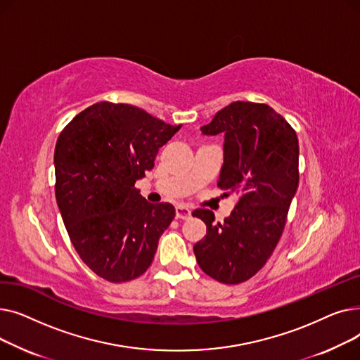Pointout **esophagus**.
Wrapping results in <instances>:
<instances>
[{"label": "esophagus", "instance_id": "esophagus-1", "mask_svg": "<svg viewBox=\"0 0 360 360\" xmlns=\"http://www.w3.org/2000/svg\"><path fill=\"white\" fill-rule=\"evenodd\" d=\"M175 213H176V219L188 220V219L191 217V210L188 209V207H185V205H178V207H176V210H175Z\"/></svg>", "mask_w": 360, "mask_h": 360}]
</instances>
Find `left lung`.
I'll use <instances>...</instances> for the list:
<instances>
[{
	"instance_id": "obj_1",
	"label": "left lung",
	"mask_w": 360,
	"mask_h": 360,
	"mask_svg": "<svg viewBox=\"0 0 360 360\" xmlns=\"http://www.w3.org/2000/svg\"><path fill=\"white\" fill-rule=\"evenodd\" d=\"M205 136H224L217 186L238 197L223 223L210 210L193 216L207 226L194 245L200 269L224 285H238L267 262L285 229L299 185V143L290 124L266 103L232 102L219 110Z\"/></svg>"
}]
</instances>
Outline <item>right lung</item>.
<instances>
[{
    "label": "right lung",
    "mask_w": 360,
    "mask_h": 360,
    "mask_svg": "<svg viewBox=\"0 0 360 360\" xmlns=\"http://www.w3.org/2000/svg\"><path fill=\"white\" fill-rule=\"evenodd\" d=\"M179 128L137 106L99 102L75 115L56 140V204L72 247L99 277L134 280L153 261L175 207L146 201L134 184Z\"/></svg>",
    "instance_id": "right-lung-1"
}]
</instances>
